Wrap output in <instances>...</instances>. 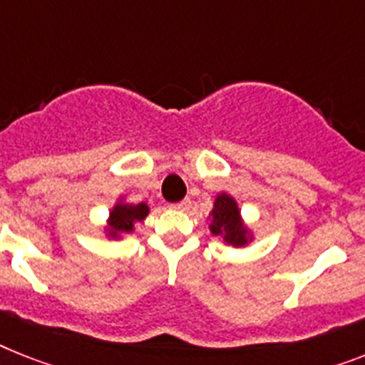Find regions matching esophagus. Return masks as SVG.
<instances>
[{
  "label": "esophagus",
  "instance_id": "1",
  "mask_svg": "<svg viewBox=\"0 0 365 365\" xmlns=\"http://www.w3.org/2000/svg\"><path fill=\"white\" fill-rule=\"evenodd\" d=\"M190 205H192V201L190 200H182L179 201V203H173L171 205V209H177V210H188Z\"/></svg>",
  "mask_w": 365,
  "mask_h": 365
}]
</instances>
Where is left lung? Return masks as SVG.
<instances>
[{"label": "left lung", "mask_w": 365, "mask_h": 365, "mask_svg": "<svg viewBox=\"0 0 365 365\" xmlns=\"http://www.w3.org/2000/svg\"><path fill=\"white\" fill-rule=\"evenodd\" d=\"M212 224L210 231L215 235L224 233V240L233 246H242L246 244V230L240 224L239 207L235 203L233 197L230 195H218L215 201V209H212Z\"/></svg>", "instance_id": "8db88e82"}]
</instances>
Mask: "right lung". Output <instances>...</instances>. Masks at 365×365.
<instances>
[{
    "mask_svg": "<svg viewBox=\"0 0 365 365\" xmlns=\"http://www.w3.org/2000/svg\"><path fill=\"white\" fill-rule=\"evenodd\" d=\"M147 215H149V207L145 203L117 205L110 212V235H115L119 231L130 233L134 230V222H141Z\"/></svg>",
    "mask_w": 365,
    "mask_h": 365,
    "instance_id": "add662e5",
    "label": "right lung"
}]
</instances>
